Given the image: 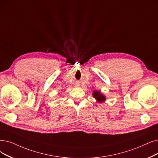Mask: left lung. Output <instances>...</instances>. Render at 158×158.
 <instances>
[{
    "instance_id": "left-lung-1",
    "label": "left lung",
    "mask_w": 158,
    "mask_h": 158,
    "mask_svg": "<svg viewBox=\"0 0 158 158\" xmlns=\"http://www.w3.org/2000/svg\"><path fill=\"white\" fill-rule=\"evenodd\" d=\"M93 96L94 98L97 100V102H100V103L104 102L106 100L105 96L103 94H101V93L100 91H94L93 93Z\"/></svg>"
}]
</instances>
